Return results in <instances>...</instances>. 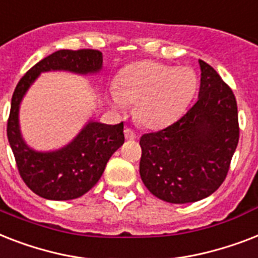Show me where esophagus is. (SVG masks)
<instances>
[{"instance_id": "obj_1", "label": "esophagus", "mask_w": 258, "mask_h": 258, "mask_svg": "<svg viewBox=\"0 0 258 258\" xmlns=\"http://www.w3.org/2000/svg\"><path fill=\"white\" fill-rule=\"evenodd\" d=\"M123 133H125V139H126V140H136V139H137V135H136V132L132 131L131 127H126V129L123 131Z\"/></svg>"}]
</instances>
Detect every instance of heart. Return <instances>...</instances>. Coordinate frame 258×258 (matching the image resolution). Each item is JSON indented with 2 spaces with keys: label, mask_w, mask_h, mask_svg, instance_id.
I'll return each instance as SVG.
<instances>
[{
  "label": "heart",
  "mask_w": 258,
  "mask_h": 258,
  "mask_svg": "<svg viewBox=\"0 0 258 258\" xmlns=\"http://www.w3.org/2000/svg\"><path fill=\"white\" fill-rule=\"evenodd\" d=\"M197 85L199 78L191 68L140 61L121 72L110 102L117 109L136 105L140 122L158 127L173 121L186 108Z\"/></svg>",
  "instance_id": "heart-1"
}]
</instances>
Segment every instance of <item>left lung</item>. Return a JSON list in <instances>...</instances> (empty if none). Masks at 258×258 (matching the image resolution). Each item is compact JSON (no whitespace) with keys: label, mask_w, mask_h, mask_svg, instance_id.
Listing matches in <instances>:
<instances>
[{"label":"left lung","mask_w":258,"mask_h":258,"mask_svg":"<svg viewBox=\"0 0 258 258\" xmlns=\"http://www.w3.org/2000/svg\"><path fill=\"white\" fill-rule=\"evenodd\" d=\"M199 62L197 102L176 122L140 139L142 182L166 203H196L217 190L240 139L233 92L209 63Z\"/></svg>","instance_id":"left-lung-1"}]
</instances>
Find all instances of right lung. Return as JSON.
<instances>
[{
	"label": "right lung",
	"mask_w": 258,
	"mask_h": 258,
	"mask_svg": "<svg viewBox=\"0 0 258 258\" xmlns=\"http://www.w3.org/2000/svg\"><path fill=\"white\" fill-rule=\"evenodd\" d=\"M102 68V53L94 49L58 50L41 59L18 81L8 119V140L13 150L20 176L40 197L73 200L89 191L105 170L112 154L122 145L123 123L106 125L90 121L69 145L55 152H36L22 140L18 109L24 94L38 74L49 71H69L78 74L96 73Z\"/></svg>",
	"instance_id": "add662e5"
}]
</instances>
